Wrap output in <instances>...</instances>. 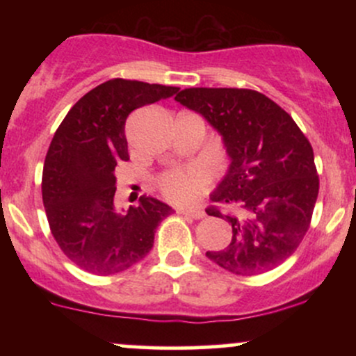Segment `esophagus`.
Listing matches in <instances>:
<instances>
[{
  "label": "esophagus",
  "instance_id": "esophagus-1",
  "mask_svg": "<svg viewBox=\"0 0 356 356\" xmlns=\"http://www.w3.org/2000/svg\"><path fill=\"white\" fill-rule=\"evenodd\" d=\"M177 212H179V214H182V216H189V218H192V219L204 218V211L199 209V207H195V209H181Z\"/></svg>",
  "mask_w": 356,
  "mask_h": 356
}]
</instances>
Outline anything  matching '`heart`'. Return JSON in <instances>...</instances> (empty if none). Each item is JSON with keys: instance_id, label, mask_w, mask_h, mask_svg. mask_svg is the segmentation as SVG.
<instances>
[{"instance_id": "obj_1", "label": "heart", "mask_w": 356, "mask_h": 356, "mask_svg": "<svg viewBox=\"0 0 356 356\" xmlns=\"http://www.w3.org/2000/svg\"><path fill=\"white\" fill-rule=\"evenodd\" d=\"M206 182V174L199 167H177L159 175L157 187L165 201L182 206L194 202Z\"/></svg>"}]
</instances>
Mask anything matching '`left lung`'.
Listing matches in <instances>:
<instances>
[{
	"mask_svg": "<svg viewBox=\"0 0 356 356\" xmlns=\"http://www.w3.org/2000/svg\"><path fill=\"white\" fill-rule=\"evenodd\" d=\"M175 100L218 130L231 157L211 201L234 212L206 209L229 222L231 243L206 256L239 276L280 266L303 241L320 189L309 140L288 112L256 90L186 88Z\"/></svg>",
	"mask_w": 356,
	"mask_h": 356,
	"instance_id": "8db88e82",
	"label": "left lung"
}]
</instances>
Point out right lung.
<instances>
[{
	"mask_svg": "<svg viewBox=\"0 0 356 356\" xmlns=\"http://www.w3.org/2000/svg\"><path fill=\"white\" fill-rule=\"evenodd\" d=\"M177 87L113 79L85 93L63 118L44 157L42 194L53 238L76 266L99 276L125 271L149 254L172 207L140 197L127 214L113 207L115 167L129 161L125 120Z\"/></svg>",
	"mask_w": 356,
	"mask_h": 356,
	"instance_id": "add662e5",
	"label": "right lung"
}]
</instances>
